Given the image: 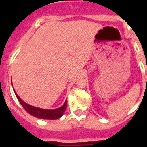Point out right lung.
Instances as JSON below:
<instances>
[{"label":"right lung","instance_id":"right-lung-1","mask_svg":"<svg viewBox=\"0 0 147 147\" xmlns=\"http://www.w3.org/2000/svg\"><path fill=\"white\" fill-rule=\"evenodd\" d=\"M13 91H14L17 100H19V102L25 109V111L30 115L38 117V118L44 119V120H57L63 115L65 108H66L67 100L65 101L64 104L61 107H58L56 109H43V108H40V107H34V106H32V105L24 102L16 93L14 88H13Z\"/></svg>","mask_w":147,"mask_h":147}]
</instances>
